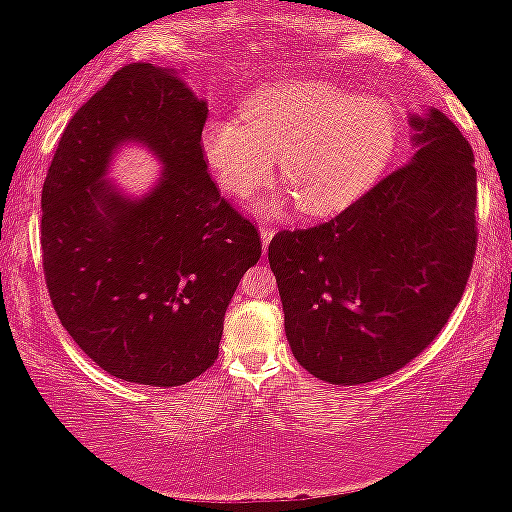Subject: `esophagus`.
<instances>
[{"label": "esophagus", "mask_w": 512, "mask_h": 512, "mask_svg": "<svg viewBox=\"0 0 512 512\" xmlns=\"http://www.w3.org/2000/svg\"><path fill=\"white\" fill-rule=\"evenodd\" d=\"M274 228H269V226H262L260 228V240H262V248H269V243H272V238H274Z\"/></svg>", "instance_id": "34e87169"}]
</instances>
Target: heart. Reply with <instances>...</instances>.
<instances>
[{"label": "heart", "instance_id": "1", "mask_svg": "<svg viewBox=\"0 0 512 512\" xmlns=\"http://www.w3.org/2000/svg\"><path fill=\"white\" fill-rule=\"evenodd\" d=\"M399 120L390 103L354 96L325 81H286L264 88L238 117H211L202 154L226 192L248 197L272 178L308 216L342 211L363 197L395 158Z\"/></svg>", "mask_w": 512, "mask_h": 512}]
</instances>
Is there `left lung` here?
<instances>
[{
  "mask_svg": "<svg viewBox=\"0 0 512 512\" xmlns=\"http://www.w3.org/2000/svg\"><path fill=\"white\" fill-rule=\"evenodd\" d=\"M414 156L358 202L269 243L296 361L332 385L385 378L443 330L477 250L472 146L438 108L409 115Z\"/></svg>",
  "mask_w": 512,
  "mask_h": 512,
  "instance_id": "8db88e82",
  "label": "left lung"
}]
</instances>
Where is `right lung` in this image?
<instances>
[{"mask_svg": "<svg viewBox=\"0 0 512 512\" xmlns=\"http://www.w3.org/2000/svg\"><path fill=\"white\" fill-rule=\"evenodd\" d=\"M209 108L182 72L134 62L64 129L43 185V269L79 349L127 383L185 385L214 366L223 315L262 255L202 154ZM144 145L162 175L129 196L109 166Z\"/></svg>", "mask_w": 512, "mask_h": 512, "instance_id": "add662e5", "label": "right lung"}]
</instances>
